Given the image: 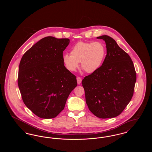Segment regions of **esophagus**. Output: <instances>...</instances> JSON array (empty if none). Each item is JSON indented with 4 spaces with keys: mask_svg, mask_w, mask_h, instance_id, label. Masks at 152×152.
<instances>
[{
    "mask_svg": "<svg viewBox=\"0 0 152 152\" xmlns=\"http://www.w3.org/2000/svg\"><path fill=\"white\" fill-rule=\"evenodd\" d=\"M81 81H82V79L80 77H77V84L79 85L80 84V83H81Z\"/></svg>",
    "mask_w": 152,
    "mask_h": 152,
    "instance_id": "1",
    "label": "esophagus"
}]
</instances>
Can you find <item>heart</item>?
Returning a JSON list of instances; mask_svg holds the SVG:
<instances>
[{"label": "heart", "mask_w": 152, "mask_h": 152, "mask_svg": "<svg viewBox=\"0 0 152 152\" xmlns=\"http://www.w3.org/2000/svg\"><path fill=\"white\" fill-rule=\"evenodd\" d=\"M105 53V48L100 42H80L71 48V55H63V61L69 71H75L81 62V68L86 72L92 73L101 66Z\"/></svg>", "instance_id": "b5f03b06"}]
</instances>
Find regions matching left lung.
<instances>
[{
	"instance_id": "left-lung-1",
	"label": "left lung",
	"mask_w": 152,
	"mask_h": 152,
	"mask_svg": "<svg viewBox=\"0 0 152 152\" xmlns=\"http://www.w3.org/2000/svg\"><path fill=\"white\" fill-rule=\"evenodd\" d=\"M103 39L107 55L101 66L82 80L89 110L100 118L120 115L130 102L136 81L134 66L129 55L110 36Z\"/></svg>"
}]
</instances>
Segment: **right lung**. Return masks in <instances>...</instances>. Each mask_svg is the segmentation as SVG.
Instances as JSON below:
<instances>
[{
    "label": "right lung",
    "mask_w": 152,
    "mask_h": 152,
    "mask_svg": "<svg viewBox=\"0 0 152 152\" xmlns=\"http://www.w3.org/2000/svg\"><path fill=\"white\" fill-rule=\"evenodd\" d=\"M69 39L47 36L22 56L18 83L23 101L35 115L56 117L64 109L70 93L77 86L76 77L63 61Z\"/></svg>",
    "instance_id": "1"
}]
</instances>
